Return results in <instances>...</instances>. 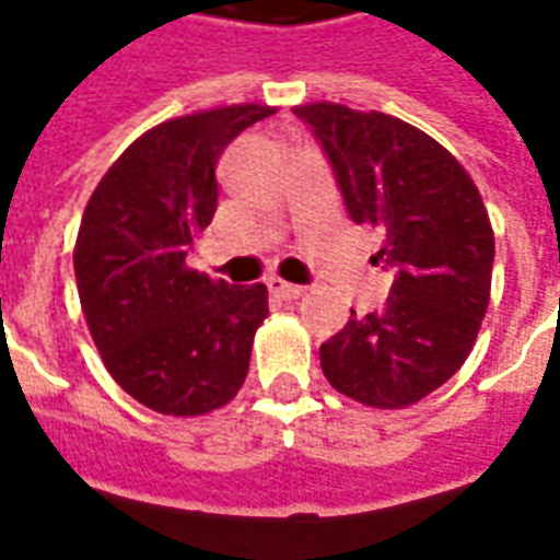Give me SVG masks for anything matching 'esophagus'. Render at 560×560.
Returning a JSON list of instances; mask_svg holds the SVG:
<instances>
[{"label": "esophagus", "instance_id": "1", "mask_svg": "<svg viewBox=\"0 0 560 560\" xmlns=\"http://www.w3.org/2000/svg\"><path fill=\"white\" fill-rule=\"evenodd\" d=\"M268 292L280 301H298V298L304 295V285H295V283H285L280 277H271L268 280Z\"/></svg>", "mask_w": 560, "mask_h": 560}]
</instances>
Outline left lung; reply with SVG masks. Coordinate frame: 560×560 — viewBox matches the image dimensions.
I'll use <instances>...</instances> for the list:
<instances>
[{
  "label": "left lung",
  "mask_w": 560,
  "mask_h": 560,
  "mask_svg": "<svg viewBox=\"0 0 560 560\" xmlns=\"http://www.w3.org/2000/svg\"><path fill=\"white\" fill-rule=\"evenodd\" d=\"M334 165L354 224L375 226V262L393 271L381 313L322 345L334 389L377 410H401L464 365L490 304L495 238L464 165L422 129L339 103L298 105Z\"/></svg>",
  "instance_id": "8db88e82"
}]
</instances>
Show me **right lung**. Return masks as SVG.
Listing matches in <instances>:
<instances>
[{
	"label": "right lung",
	"mask_w": 560,
	"mask_h": 560,
	"mask_svg": "<svg viewBox=\"0 0 560 560\" xmlns=\"http://www.w3.org/2000/svg\"><path fill=\"white\" fill-rule=\"evenodd\" d=\"M271 105H224L147 129L105 171L73 250L75 285L108 375L165 416H203L242 389L262 283L230 285L185 265L212 224L215 165Z\"/></svg>",
	"instance_id": "right-lung-1"
}]
</instances>
